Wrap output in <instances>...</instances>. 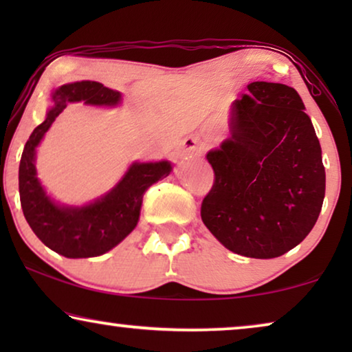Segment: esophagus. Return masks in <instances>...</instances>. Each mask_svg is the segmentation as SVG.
I'll return each mask as SVG.
<instances>
[{"label":"esophagus","instance_id":"34e87169","mask_svg":"<svg viewBox=\"0 0 352 352\" xmlns=\"http://www.w3.org/2000/svg\"><path fill=\"white\" fill-rule=\"evenodd\" d=\"M182 146H184V152L190 157H201L205 153V146L197 138H186Z\"/></svg>","mask_w":352,"mask_h":352}]
</instances>
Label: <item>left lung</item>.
<instances>
[{
  "label": "left lung",
  "instance_id": "obj_1",
  "mask_svg": "<svg viewBox=\"0 0 352 352\" xmlns=\"http://www.w3.org/2000/svg\"><path fill=\"white\" fill-rule=\"evenodd\" d=\"M230 138L208 152L214 181L201 221L230 252L269 259L314 228L325 197L322 151L292 86L253 81L235 100Z\"/></svg>",
  "mask_w": 352,
  "mask_h": 352
}]
</instances>
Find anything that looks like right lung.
Wrapping results in <instances>:
<instances>
[{"mask_svg":"<svg viewBox=\"0 0 352 352\" xmlns=\"http://www.w3.org/2000/svg\"><path fill=\"white\" fill-rule=\"evenodd\" d=\"M54 107L33 129L23 147L19 165V194L23 216L33 232L47 248L65 258L99 256L118 245L136 228L142 197L153 182L170 175L168 162L134 163L112 192L81 208L52 204L36 177L35 148L52 122L69 102L85 100L93 105H115L120 93L98 81L64 85L52 94Z\"/></svg>","mask_w":352,"mask_h":352,"instance_id":"right-lung-1","label":"right lung"}]
</instances>
